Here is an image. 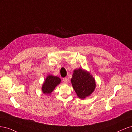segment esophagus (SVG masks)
Returning a JSON list of instances; mask_svg holds the SVG:
<instances>
[{
  "instance_id": "esophagus-1",
  "label": "esophagus",
  "mask_w": 132,
  "mask_h": 132,
  "mask_svg": "<svg viewBox=\"0 0 132 132\" xmlns=\"http://www.w3.org/2000/svg\"><path fill=\"white\" fill-rule=\"evenodd\" d=\"M63 82H64V83H67L68 82V81H69V79H68V78H63Z\"/></svg>"
}]
</instances>
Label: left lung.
<instances>
[{"mask_svg": "<svg viewBox=\"0 0 132 132\" xmlns=\"http://www.w3.org/2000/svg\"><path fill=\"white\" fill-rule=\"evenodd\" d=\"M71 82L78 97L81 99L89 96L96 87L94 77L88 71L81 68L74 70Z\"/></svg>", "mask_w": 132, "mask_h": 132, "instance_id": "left-lung-1", "label": "left lung"}]
</instances>
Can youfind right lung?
I'll list each match as a JSON object with an SVG mask.
<instances>
[{"label":"right lung","instance_id":"1","mask_svg":"<svg viewBox=\"0 0 132 132\" xmlns=\"http://www.w3.org/2000/svg\"><path fill=\"white\" fill-rule=\"evenodd\" d=\"M61 80L57 76L48 75L42 86V91L43 94H51L55 87L61 82Z\"/></svg>","mask_w":132,"mask_h":132}]
</instances>
